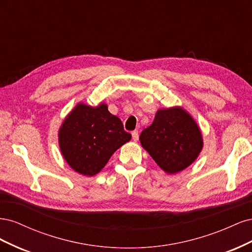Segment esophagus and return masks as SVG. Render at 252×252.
Here are the masks:
<instances>
[{"instance_id": "obj_1", "label": "esophagus", "mask_w": 252, "mask_h": 252, "mask_svg": "<svg viewBox=\"0 0 252 252\" xmlns=\"http://www.w3.org/2000/svg\"><path fill=\"white\" fill-rule=\"evenodd\" d=\"M132 139H133V141H138L139 140V132L136 131V130H134L133 132H132Z\"/></svg>"}]
</instances>
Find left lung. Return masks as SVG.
<instances>
[{"mask_svg":"<svg viewBox=\"0 0 252 252\" xmlns=\"http://www.w3.org/2000/svg\"><path fill=\"white\" fill-rule=\"evenodd\" d=\"M143 148L167 173L191 165L203 148L199 126L181 107L159 109L152 124L140 135Z\"/></svg>","mask_w":252,"mask_h":252,"instance_id":"obj_1","label":"left lung"}]
</instances>
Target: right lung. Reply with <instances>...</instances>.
<instances>
[{
    "label": "right lung",
    "instance_id": "add662e5",
    "mask_svg": "<svg viewBox=\"0 0 252 252\" xmlns=\"http://www.w3.org/2000/svg\"><path fill=\"white\" fill-rule=\"evenodd\" d=\"M122 121L102 103L96 107L78 104L59 130V144L66 162L84 175L100 172L114 151L130 141Z\"/></svg>",
    "mask_w": 252,
    "mask_h": 252
}]
</instances>
